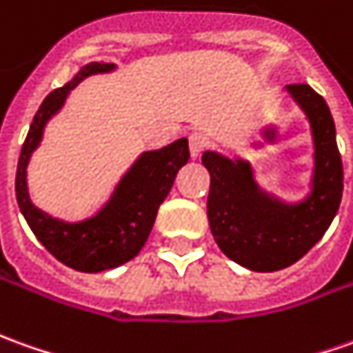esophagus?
I'll list each match as a JSON object with an SVG mask.
<instances>
[{
    "label": "esophagus",
    "instance_id": "esophagus-1",
    "mask_svg": "<svg viewBox=\"0 0 353 353\" xmlns=\"http://www.w3.org/2000/svg\"><path fill=\"white\" fill-rule=\"evenodd\" d=\"M208 146V137L201 131H193L189 135V150H191V157L196 158L201 157V152Z\"/></svg>",
    "mask_w": 353,
    "mask_h": 353
}]
</instances>
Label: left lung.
Instances as JSON below:
<instances>
[{"instance_id":"left-lung-1","label":"left lung","mask_w":353,"mask_h":353,"mask_svg":"<svg viewBox=\"0 0 353 353\" xmlns=\"http://www.w3.org/2000/svg\"><path fill=\"white\" fill-rule=\"evenodd\" d=\"M288 96L305 114L313 139L309 193L288 203L259 185L249 160L205 150L210 174L207 214L214 241L228 259L255 272H274L294 265L317 243L334 220L342 201L344 172L336 127L323 96L309 85H288ZM253 148L274 145L278 127L263 129Z\"/></svg>"}]
</instances>
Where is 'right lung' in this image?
I'll return each instance as SVG.
<instances>
[{"label": "right lung", "instance_id": "right-lung-1", "mask_svg": "<svg viewBox=\"0 0 353 353\" xmlns=\"http://www.w3.org/2000/svg\"><path fill=\"white\" fill-rule=\"evenodd\" d=\"M116 69V63L90 61L81 67L69 83L46 96L30 123L17 164V203L26 224L30 226L36 239L57 261L79 272L110 270L139 255L154 226L158 208L174 185L179 168L185 166L189 160L185 137L158 150L141 152L117 181L110 199L92 216L85 220L67 222L48 214L32 203L28 193L26 168L32 152L44 139L48 121L61 112L67 96L81 81L90 75L112 73Z\"/></svg>", "mask_w": 353, "mask_h": 353}]
</instances>
